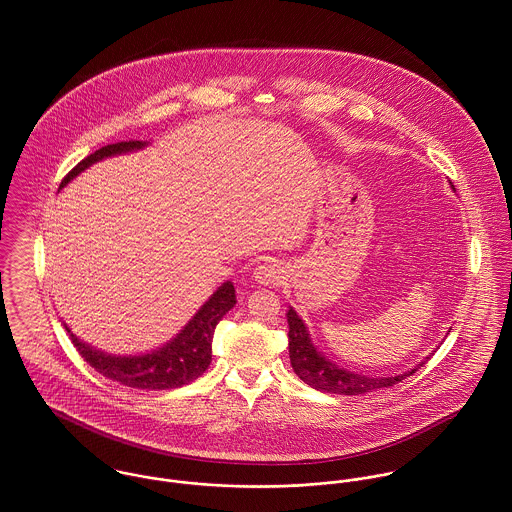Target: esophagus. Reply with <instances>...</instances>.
Wrapping results in <instances>:
<instances>
[{
    "label": "esophagus",
    "mask_w": 512,
    "mask_h": 512,
    "mask_svg": "<svg viewBox=\"0 0 512 512\" xmlns=\"http://www.w3.org/2000/svg\"><path fill=\"white\" fill-rule=\"evenodd\" d=\"M254 282L262 286H276L284 280V266L276 260H264L256 270H254Z\"/></svg>",
    "instance_id": "34e87169"
}]
</instances>
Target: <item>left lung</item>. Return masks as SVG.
Wrapping results in <instances>:
<instances>
[{"mask_svg":"<svg viewBox=\"0 0 512 512\" xmlns=\"http://www.w3.org/2000/svg\"><path fill=\"white\" fill-rule=\"evenodd\" d=\"M288 325H290V361H292L293 372L311 388L321 390V392H331V394H345V396H357V394H366L376 388H388L398 382H402L406 376H412L420 366L396 374V376H365V374H355L351 370L339 368L329 359H325L311 343L309 331L301 317L290 307L288 311ZM430 359V357H428Z\"/></svg>","mask_w":512,"mask_h":512,"instance_id":"1","label":"left lung"}]
</instances>
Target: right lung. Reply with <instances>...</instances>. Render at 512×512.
I'll return each instance as SVG.
<instances>
[{
	"mask_svg": "<svg viewBox=\"0 0 512 512\" xmlns=\"http://www.w3.org/2000/svg\"><path fill=\"white\" fill-rule=\"evenodd\" d=\"M146 146V142L130 140V142H118V144L100 147L88 157H84L73 171H69L61 187H65L80 171H84L86 167H90L92 163L104 157L120 155V153ZM234 303H236L234 286L232 282H224L219 290L209 297V301H205V305L195 313V317L181 329V333H177L175 339H171L167 345H163L157 351L136 355V357L106 355L82 343L76 335L71 333L69 327L67 331L76 351L82 355V359L102 376L130 388L169 390V388H179L183 384L197 380L209 368L215 327L220 319L234 307Z\"/></svg>",
	"mask_w": 512,
	"mask_h": 512,
	"instance_id": "obj_1",
	"label": "right lung"
}]
</instances>
